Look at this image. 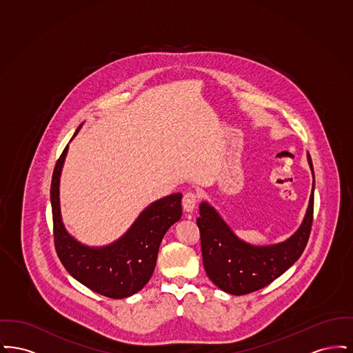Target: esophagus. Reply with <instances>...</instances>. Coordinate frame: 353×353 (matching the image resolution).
Masks as SVG:
<instances>
[{
  "instance_id": "34e87169",
  "label": "esophagus",
  "mask_w": 353,
  "mask_h": 353,
  "mask_svg": "<svg viewBox=\"0 0 353 353\" xmlns=\"http://www.w3.org/2000/svg\"><path fill=\"white\" fill-rule=\"evenodd\" d=\"M199 203V194L196 192H186L183 197V208L185 212H193Z\"/></svg>"
}]
</instances>
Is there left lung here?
Wrapping results in <instances>:
<instances>
[{"instance_id":"1","label":"left lung","mask_w":353,"mask_h":353,"mask_svg":"<svg viewBox=\"0 0 353 353\" xmlns=\"http://www.w3.org/2000/svg\"><path fill=\"white\" fill-rule=\"evenodd\" d=\"M308 163L314 173L312 160ZM314 189L308 209L298 232L285 242L256 248L245 243L229 229L216 210L206 202L200 205L197 226L201 236L202 262L209 279L222 291L245 295L274 282L302 255L314 219Z\"/></svg>"}]
</instances>
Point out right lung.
Listing matches in <instances>:
<instances>
[{
  "label": "right lung",
  "instance_id": "add662e5",
  "mask_svg": "<svg viewBox=\"0 0 353 353\" xmlns=\"http://www.w3.org/2000/svg\"><path fill=\"white\" fill-rule=\"evenodd\" d=\"M68 150V144L55 164L51 180L55 252L70 275L90 290L112 299L131 296L150 281L163 236L183 214V194L174 193L153 202L115 243L101 249L85 248L68 234L61 219L59 177Z\"/></svg>",
  "mask_w": 353,
  "mask_h": 353
}]
</instances>
